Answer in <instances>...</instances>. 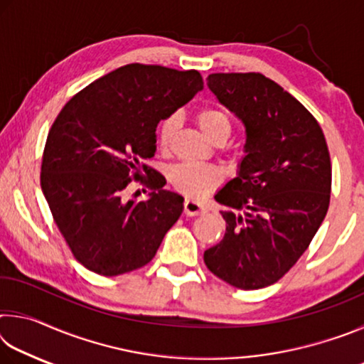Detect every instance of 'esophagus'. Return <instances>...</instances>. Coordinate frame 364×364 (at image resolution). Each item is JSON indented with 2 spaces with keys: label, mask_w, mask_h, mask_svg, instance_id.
I'll return each instance as SVG.
<instances>
[{
  "label": "esophagus",
  "mask_w": 364,
  "mask_h": 364,
  "mask_svg": "<svg viewBox=\"0 0 364 364\" xmlns=\"http://www.w3.org/2000/svg\"><path fill=\"white\" fill-rule=\"evenodd\" d=\"M207 212V207L202 204V202H197L193 199H186L184 200V213L188 217H197V215H202Z\"/></svg>",
  "instance_id": "obj_1"
}]
</instances>
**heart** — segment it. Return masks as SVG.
I'll list each match as a JSON object with an SVG mask.
<instances>
[{
    "label": "heart",
    "mask_w": 364,
    "mask_h": 364,
    "mask_svg": "<svg viewBox=\"0 0 364 364\" xmlns=\"http://www.w3.org/2000/svg\"><path fill=\"white\" fill-rule=\"evenodd\" d=\"M196 122L202 134L210 143H217V141L225 143L230 138L231 122L223 110L213 107L202 109L197 112ZM178 125H180V120L176 115H170L160 123L157 130L160 146L167 147L171 143ZM221 178H223V173L217 167L204 164H180L170 170V181L178 191L189 197H202L210 193L217 184H220Z\"/></svg>",
    "instance_id": "obj_1"
}]
</instances>
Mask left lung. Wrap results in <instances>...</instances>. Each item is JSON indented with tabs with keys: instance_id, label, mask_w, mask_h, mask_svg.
<instances>
[{
	"instance_id": "1",
	"label": "left lung",
	"mask_w": 364,
	"mask_h": 364,
	"mask_svg": "<svg viewBox=\"0 0 364 364\" xmlns=\"http://www.w3.org/2000/svg\"><path fill=\"white\" fill-rule=\"evenodd\" d=\"M207 86L245 130L237 173L215 199L230 207L223 241L204 252L215 276L244 291L281 279L328 213L331 157L319 123L262 73H212Z\"/></svg>"
}]
</instances>
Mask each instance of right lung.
Instances as JSON below:
<instances>
[{
    "label": "right lung",
    "instance_id": "add662e5",
    "mask_svg": "<svg viewBox=\"0 0 364 364\" xmlns=\"http://www.w3.org/2000/svg\"><path fill=\"white\" fill-rule=\"evenodd\" d=\"M204 90L197 70L128 64L95 80L60 110L48 134L41 191L73 257L119 276L149 263L183 213V197L149 176L146 200L127 199L141 162L157 151L156 128Z\"/></svg>",
    "mask_w": 364,
    "mask_h": 364
}]
</instances>
